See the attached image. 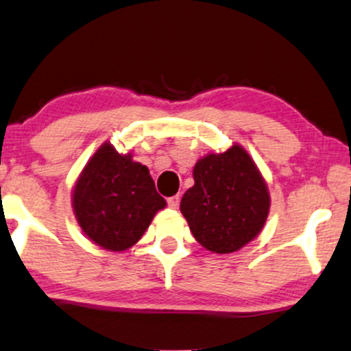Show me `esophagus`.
<instances>
[{"instance_id":"obj_1","label":"esophagus","mask_w":351,"mask_h":351,"mask_svg":"<svg viewBox=\"0 0 351 351\" xmlns=\"http://www.w3.org/2000/svg\"><path fill=\"white\" fill-rule=\"evenodd\" d=\"M180 200H181V197H180V195H173V197H170V199L167 200V202H169V206H170V208L176 210L178 206H180Z\"/></svg>"}]
</instances>
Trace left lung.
Masks as SVG:
<instances>
[{
	"mask_svg": "<svg viewBox=\"0 0 351 351\" xmlns=\"http://www.w3.org/2000/svg\"><path fill=\"white\" fill-rule=\"evenodd\" d=\"M195 184L181 199V213L195 240L218 254L234 253L263 230L270 195L263 175L240 145L208 154L194 167Z\"/></svg>",
	"mask_w": 351,
	"mask_h": 351,
	"instance_id": "obj_1",
	"label": "left lung"
}]
</instances>
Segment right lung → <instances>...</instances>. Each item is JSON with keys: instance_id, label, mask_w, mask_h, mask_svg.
I'll use <instances>...</instances> for the list:
<instances>
[{"instance_id": "add662e5", "label": "right lung", "mask_w": 351, "mask_h": 351, "mask_svg": "<svg viewBox=\"0 0 351 351\" xmlns=\"http://www.w3.org/2000/svg\"><path fill=\"white\" fill-rule=\"evenodd\" d=\"M165 205L147 167L133 162L132 154H119L110 141L90 157L73 189L77 224L110 251L135 245Z\"/></svg>"}]
</instances>
